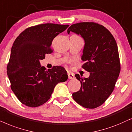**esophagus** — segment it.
Returning a JSON list of instances; mask_svg holds the SVG:
<instances>
[{
  "mask_svg": "<svg viewBox=\"0 0 132 132\" xmlns=\"http://www.w3.org/2000/svg\"><path fill=\"white\" fill-rule=\"evenodd\" d=\"M68 78H69V79H73L75 78L74 75L72 74V73H68Z\"/></svg>",
  "mask_w": 132,
  "mask_h": 132,
  "instance_id": "esophagus-1",
  "label": "esophagus"
}]
</instances>
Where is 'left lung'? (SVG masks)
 <instances>
[{
    "label": "left lung",
    "mask_w": 132,
    "mask_h": 132,
    "mask_svg": "<svg viewBox=\"0 0 132 132\" xmlns=\"http://www.w3.org/2000/svg\"><path fill=\"white\" fill-rule=\"evenodd\" d=\"M70 32L80 35L84 40L82 68L90 72L88 78L79 74L81 82L73 100L80 106L94 109L103 104L113 92L120 72L118 46L113 36L104 26L94 22H81L70 26Z\"/></svg>",
    "instance_id": "1"
}]
</instances>
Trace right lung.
Wrapping results in <instances>:
<instances>
[{"label": "right lung", "mask_w": 132, "mask_h": 132, "mask_svg": "<svg viewBox=\"0 0 132 132\" xmlns=\"http://www.w3.org/2000/svg\"><path fill=\"white\" fill-rule=\"evenodd\" d=\"M68 24L46 23L29 27L14 42L7 75L11 88L23 104L31 108L41 106L50 99L59 82L68 80L61 66L46 71L40 60L51 54L52 40L67 29Z\"/></svg>", "instance_id": "obj_1"}]
</instances>
